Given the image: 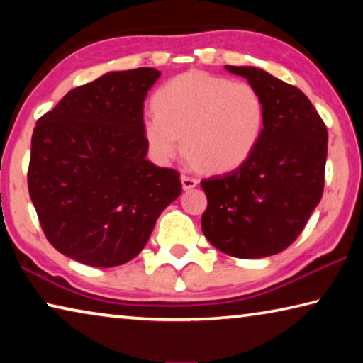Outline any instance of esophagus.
<instances>
[{"label": "esophagus", "mask_w": 363, "mask_h": 363, "mask_svg": "<svg viewBox=\"0 0 363 363\" xmlns=\"http://www.w3.org/2000/svg\"><path fill=\"white\" fill-rule=\"evenodd\" d=\"M181 182H182V187L186 189V190L194 189L196 184H199V181H196L194 176H189V174H182L181 176Z\"/></svg>", "instance_id": "obj_1"}]
</instances>
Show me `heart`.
<instances>
[{
  "label": "heart",
  "instance_id": "b5f03b06",
  "mask_svg": "<svg viewBox=\"0 0 363 363\" xmlns=\"http://www.w3.org/2000/svg\"><path fill=\"white\" fill-rule=\"evenodd\" d=\"M144 118L152 155L168 163L189 150L194 164L227 173L247 162L266 126V106L253 84L190 70L160 86Z\"/></svg>",
  "mask_w": 363,
  "mask_h": 363
}]
</instances>
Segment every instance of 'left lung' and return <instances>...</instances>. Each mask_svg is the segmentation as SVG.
<instances>
[{
	"mask_svg": "<svg viewBox=\"0 0 363 363\" xmlns=\"http://www.w3.org/2000/svg\"><path fill=\"white\" fill-rule=\"evenodd\" d=\"M225 69L259 91L266 126L242 167L200 182L208 199L201 230L229 256H272L296 240L322 199L328 131L296 86L255 67Z\"/></svg>",
	"mask_w": 363,
	"mask_h": 363,
	"instance_id": "obj_1",
	"label": "left lung"
}]
</instances>
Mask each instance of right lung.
Wrapping results in <instances>:
<instances>
[{"label":"right lung","instance_id":"obj_1","mask_svg":"<svg viewBox=\"0 0 363 363\" xmlns=\"http://www.w3.org/2000/svg\"><path fill=\"white\" fill-rule=\"evenodd\" d=\"M160 72H112L67 93L36 121L28 192L48 242L86 266L136 257L181 195L179 171L145 158L144 99Z\"/></svg>","mask_w":363,"mask_h":363}]
</instances>
